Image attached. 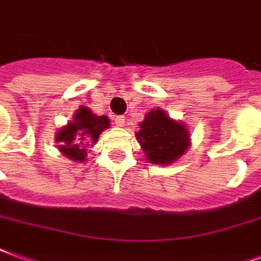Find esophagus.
Listing matches in <instances>:
<instances>
[{
  "mask_svg": "<svg viewBox=\"0 0 261 261\" xmlns=\"http://www.w3.org/2000/svg\"><path fill=\"white\" fill-rule=\"evenodd\" d=\"M115 125L116 126H123L125 125V116H115Z\"/></svg>",
  "mask_w": 261,
  "mask_h": 261,
  "instance_id": "34e87169",
  "label": "esophagus"
}]
</instances>
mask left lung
Instances as JSON below:
<instances>
[{"mask_svg": "<svg viewBox=\"0 0 261 261\" xmlns=\"http://www.w3.org/2000/svg\"><path fill=\"white\" fill-rule=\"evenodd\" d=\"M150 163L169 166L177 162L190 146L186 125L170 118L161 108L150 109L135 134Z\"/></svg>", "mask_w": 261, "mask_h": 261, "instance_id": "1", "label": "left lung"}]
</instances>
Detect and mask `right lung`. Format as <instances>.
<instances>
[{
    "instance_id": "1",
    "label": "right lung",
    "mask_w": 261,
    "mask_h": 261,
    "mask_svg": "<svg viewBox=\"0 0 261 261\" xmlns=\"http://www.w3.org/2000/svg\"><path fill=\"white\" fill-rule=\"evenodd\" d=\"M111 126L109 118L98 116L86 107H81L73 113L72 120L59 127L55 134L57 148L68 159L81 163L86 161L88 148L98 142L100 134Z\"/></svg>"
}]
</instances>
